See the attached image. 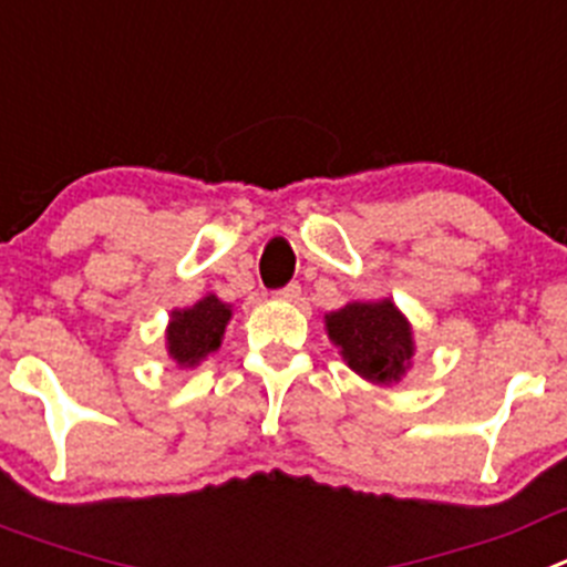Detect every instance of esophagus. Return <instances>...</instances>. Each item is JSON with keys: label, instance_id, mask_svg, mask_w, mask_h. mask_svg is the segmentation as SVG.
Here are the masks:
<instances>
[{"label": "esophagus", "instance_id": "1", "mask_svg": "<svg viewBox=\"0 0 567 567\" xmlns=\"http://www.w3.org/2000/svg\"><path fill=\"white\" fill-rule=\"evenodd\" d=\"M300 295H303V292H300L298 284H289V287L278 289V292H275V298H278V300H287V303H298Z\"/></svg>", "mask_w": 567, "mask_h": 567}]
</instances>
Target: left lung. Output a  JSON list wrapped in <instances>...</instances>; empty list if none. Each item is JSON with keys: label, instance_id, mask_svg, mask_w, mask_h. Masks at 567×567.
Masks as SVG:
<instances>
[{"label": "left lung", "instance_id": "8db88e82", "mask_svg": "<svg viewBox=\"0 0 567 567\" xmlns=\"http://www.w3.org/2000/svg\"><path fill=\"white\" fill-rule=\"evenodd\" d=\"M346 365L371 385L402 382L413 368V326L391 298L351 300L323 318Z\"/></svg>", "mask_w": 567, "mask_h": 567}]
</instances>
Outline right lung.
<instances>
[{"label": "right lung", "mask_w": 567, "mask_h": 567, "mask_svg": "<svg viewBox=\"0 0 567 567\" xmlns=\"http://www.w3.org/2000/svg\"><path fill=\"white\" fill-rule=\"evenodd\" d=\"M230 318L233 306L213 292L196 300L194 306L174 309L165 329V351L179 368H196L213 351H219Z\"/></svg>", "instance_id": "right-lung-1"}]
</instances>
